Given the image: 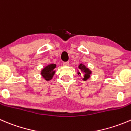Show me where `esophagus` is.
Returning a JSON list of instances; mask_svg holds the SVG:
<instances>
[{"instance_id": "34e87169", "label": "esophagus", "mask_w": 131, "mask_h": 131, "mask_svg": "<svg viewBox=\"0 0 131 131\" xmlns=\"http://www.w3.org/2000/svg\"><path fill=\"white\" fill-rule=\"evenodd\" d=\"M63 65L64 66H69L70 65V64H69V62L68 61H67V62H63Z\"/></svg>"}]
</instances>
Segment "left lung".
<instances>
[{"instance_id": "left-lung-1", "label": "left lung", "mask_w": 131, "mask_h": 131, "mask_svg": "<svg viewBox=\"0 0 131 131\" xmlns=\"http://www.w3.org/2000/svg\"><path fill=\"white\" fill-rule=\"evenodd\" d=\"M79 68L80 70H82L83 72L84 73V81H86L89 77H90V74H91V72L86 67V66L83 65L82 64H81L79 66ZM78 74H81L80 72H78Z\"/></svg>"}]
</instances>
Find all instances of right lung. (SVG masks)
Segmentation results:
<instances>
[{
	"instance_id": "1",
	"label": "right lung",
	"mask_w": 131,
	"mask_h": 131,
	"mask_svg": "<svg viewBox=\"0 0 131 131\" xmlns=\"http://www.w3.org/2000/svg\"><path fill=\"white\" fill-rule=\"evenodd\" d=\"M56 65L54 64H49L41 70V74L42 75V76L45 79L46 81H49V80L52 79L53 75L55 73V71H54V69L56 68Z\"/></svg>"
}]
</instances>
